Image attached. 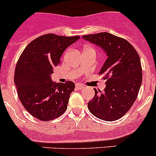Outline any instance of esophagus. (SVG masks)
Returning <instances> with one entry per match:
<instances>
[{
    "label": "esophagus",
    "instance_id": "esophagus-1",
    "mask_svg": "<svg viewBox=\"0 0 156 156\" xmlns=\"http://www.w3.org/2000/svg\"><path fill=\"white\" fill-rule=\"evenodd\" d=\"M75 87H76L77 90H82L84 88V85H82L81 84H75Z\"/></svg>",
    "mask_w": 156,
    "mask_h": 156
}]
</instances>
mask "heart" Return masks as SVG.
<instances>
[{"label": "heart", "instance_id": "1", "mask_svg": "<svg viewBox=\"0 0 156 156\" xmlns=\"http://www.w3.org/2000/svg\"><path fill=\"white\" fill-rule=\"evenodd\" d=\"M87 51L95 52V49L93 48V47L90 46V45H86V46L84 47V52H87Z\"/></svg>", "mask_w": 156, "mask_h": 156}]
</instances>
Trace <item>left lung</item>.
Returning a JSON list of instances; mask_svg holds the SVG:
<instances>
[{
	"mask_svg": "<svg viewBox=\"0 0 156 156\" xmlns=\"http://www.w3.org/2000/svg\"><path fill=\"white\" fill-rule=\"evenodd\" d=\"M82 38L101 48L107 59L100 71L106 79L104 92L88 103L89 111L101 120L121 119L133 106L142 83V68L136 50L125 39L108 32L88 34Z\"/></svg>",
	"mask_w": 156,
	"mask_h": 156,
	"instance_id": "obj_1",
	"label": "left lung"
}]
</instances>
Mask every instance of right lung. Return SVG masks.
Wrapping results in <instances>:
<instances>
[{
    "label": "right lung",
    "mask_w": 156,
    "mask_h": 156,
    "mask_svg": "<svg viewBox=\"0 0 156 156\" xmlns=\"http://www.w3.org/2000/svg\"><path fill=\"white\" fill-rule=\"evenodd\" d=\"M79 38V36L44 34L29 43L20 56L14 83L23 106L36 119L48 122L66 110L75 84L56 83L50 75L66 49Z\"/></svg>",
    "instance_id": "right-lung-1"
}]
</instances>
